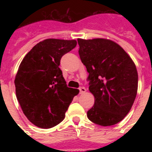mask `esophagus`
Here are the masks:
<instances>
[{
    "instance_id": "obj_1",
    "label": "esophagus",
    "mask_w": 152,
    "mask_h": 152,
    "mask_svg": "<svg viewBox=\"0 0 152 152\" xmlns=\"http://www.w3.org/2000/svg\"><path fill=\"white\" fill-rule=\"evenodd\" d=\"M79 90H80V94H83L84 92H86V88H83V87H80V88H79Z\"/></svg>"
}]
</instances>
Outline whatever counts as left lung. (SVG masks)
Instances as JSON below:
<instances>
[{
  "label": "left lung",
  "instance_id": "8db88e82",
  "mask_svg": "<svg viewBox=\"0 0 152 152\" xmlns=\"http://www.w3.org/2000/svg\"><path fill=\"white\" fill-rule=\"evenodd\" d=\"M79 54L89 73V91L95 104L88 119L102 126L120 122L132 108L138 88V74L131 57L114 42L78 39Z\"/></svg>",
  "mask_w": 152,
  "mask_h": 152
}]
</instances>
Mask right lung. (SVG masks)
Here are the masks:
<instances>
[{"mask_svg": "<svg viewBox=\"0 0 152 152\" xmlns=\"http://www.w3.org/2000/svg\"><path fill=\"white\" fill-rule=\"evenodd\" d=\"M76 40L49 39L40 42L23 59L15 79V94L27 119L42 129L54 127L79 90L68 88L59 65Z\"/></svg>", "mask_w": 152, "mask_h": 152, "instance_id": "1", "label": "right lung"}]
</instances>
